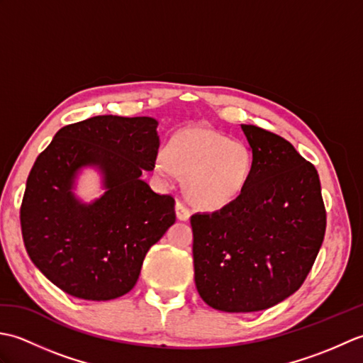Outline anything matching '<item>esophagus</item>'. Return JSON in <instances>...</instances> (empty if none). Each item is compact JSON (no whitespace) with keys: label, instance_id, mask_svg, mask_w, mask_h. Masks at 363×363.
Returning a JSON list of instances; mask_svg holds the SVG:
<instances>
[{"label":"esophagus","instance_id":"obj_1","mask_svg":"<svg viewBox=\"0 0 363 363\" xmlns=\"http://www.w3.org/2000/svg\"><path fill=\"white\" fill-rule=\"evenodd\" d=\"M176 215L182 221H187L190 218V209L186 206V203L176 201Z\"/></svg>","mask_w":363,"mask_h":363}]
</instances>
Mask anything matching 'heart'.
I'll return each mask as SVG.
<instances>
[{
  "mask_svg": "<svg viewBox=\"0 0 363 363\" xmlns=\"http://www.w3.org/2000/svg\"><path fill=\"white\" fill-rule=\"evenodd\" d=\"M154 167L162 174L174 169L186 176L184 187L194 204L221 209L233 204L248 186L252 152L243 142L230 140L211 128L191 126L172 137Z\"/></svg>",
  "mask_w": 363,
  "mask_h": 363,
  "instance_id": "heart-1",
  "label": "heart"
}]
</instances>
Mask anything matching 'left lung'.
<instances>
[{"label": "left lung", "mask_w": 363, "mask_h": 363, "mask_svg": "<svg viewBox=\"0 0 363 363\" xmlns=\"http://www.w3.org/2000/svg\"><path fill=\"white\" fill-rule=\"evenodd\" d=\"M252 173L233 204L191 215L195 284L221 312H257L293 295L326 230L320 177L281 135L242 125Z\"/></svg>", "instance_id": "obj_1"}]
</instances>
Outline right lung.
<instances>
[{"mask_svg":"<svg viewBox=\"0 0 363 363\" xmlns=\"http://www.w3.org/2000/svg\"><path fill=\"white\" fill-rule=\"evenodd\" d=\"M157 121L98 115L57 130L26 181L20 223L30 260L68 295L109 301L133 290L146 252L176 221L174 198L142 179L159 150ZM82 166L105 195L84 205L71 189Z\"/></svg>","mask_w":363,"mask_h":363,"instance_id":"right-lung-1","label":"right lung"}]
</instances>
